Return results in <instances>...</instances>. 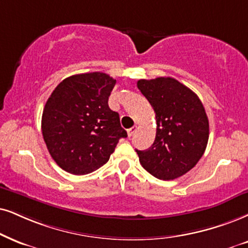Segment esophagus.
Segmentation results:
<instances>
[{
	"label": "esophagus",
	"mask_w": 248,
	"mask_h": 248,
	"mask_svg": "<svg viewBox=\"0 0 248 248\" xmlns=\"http://www.w3.org/2000/svg\"><path fill=\"white\" fill-rule=\"evenodd\" d=\"M136 131H137V126H134L133 128H130V129H128V130H127L128 136L131 137L135 133H136Z\"/></svg>",
	"instance_id": "obj_1"
}]
</instances>
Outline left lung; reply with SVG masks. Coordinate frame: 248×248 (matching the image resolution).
I'll return each instance as SVG.
<instances>
[{"instance_id":"1","label":"left lung","mask_w":248,"mask_h":248,"mask_svg":"<svg viewBox=\"0 0 248 248\" xmlns=\"http://www.w3.org/2000/svg\"><path fill=\"white\" fill-rule=\"evenodd\" d=\"M137 87L155 109V140L136 150L145 170L159 180L181 177L200 160L209 136V124L199 97L173 78L139 80Z\"/></svg>"}]
</instances>
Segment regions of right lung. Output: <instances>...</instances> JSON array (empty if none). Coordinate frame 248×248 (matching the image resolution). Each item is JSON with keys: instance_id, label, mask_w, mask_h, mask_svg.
<instances>
[{"instance_id": "1", "label": "right lung", "mask_w": 248, "mask_h": 248, "mask_svg": "<svg viewBox=\"0 0 248 248\" xmlns=\"http://www.w3.org/2000/svg\"><path fill=\"white\" fill-rule=\"evenodd\" d=\"M117 80L102 72L75 74L62 80L46 103L43 140L59 167L86 175L108 161L119 140L127 137L108 97Z\"/></svg>"}]
</instances>
